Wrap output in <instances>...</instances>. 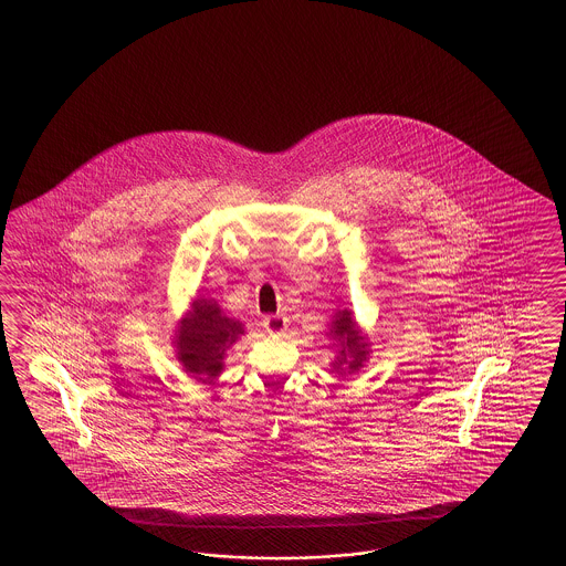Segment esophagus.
I'll return each mask as SVG.
<instances>
[{
	"instance_id": "obj_1",
	"label": "esophagus",
	"mask_w": 566,
	"mask_h": 566,
	"mask_svg": "<svg viewBox=\"0 0 566 566\" xmlns=\"http://www.w3.org/2000/svg\"><path fill=\"white\" fill-rule=\"evenodd\" d=\"M289 326V322H286V317H282V315H268L265 319H263V327H265V332L268 334H282L284 329Z\"/></svg>"
}]
</instances>
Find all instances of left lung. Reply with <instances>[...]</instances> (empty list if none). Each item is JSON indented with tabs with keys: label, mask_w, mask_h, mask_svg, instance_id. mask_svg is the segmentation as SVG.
I'll return each instance as SVG.
<instances>
[{
	"label": "left lung",
	"mask_w": 566,
	"mask_h": 566,
	"mask_svg": "<svg viewBox=\"0 0 566 566\" xmlns=\"http://www.w3.org/2000/svg\"><path fill=\"white\" fill-rule=\"evenodd\" d=\"M327 334L336 343V359L332 360V371L343 377L359 374L360 367L371 355V344L367 340V334L355 322L353 313L348 308H338Z\"/></svg>",
	"instance_id": "8db88e82"
}]
</instances>
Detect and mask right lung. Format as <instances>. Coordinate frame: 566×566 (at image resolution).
<instances>
[{"label": "right lung", "mask_w": 566, "mask_h": 566, "mask_svg": "<svg viewBox=\"0 0 566 566\" xmlns=\"http://www.w3.org/2000/svg\"><path fill=\"white\" fill-rule=\"evenodd\" d=\"M244 334V326L228 317L216 298L197 296L176 324L171 344L182 369L201 384H213L223 371L230 346Z\"/></svg>", "instance_id": "obj_1"}]
</instances>
